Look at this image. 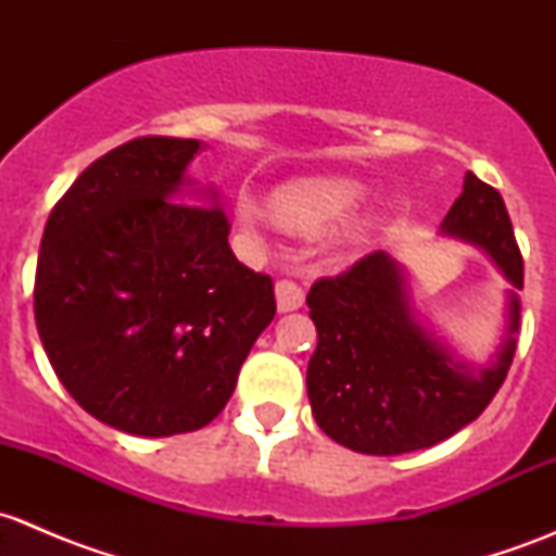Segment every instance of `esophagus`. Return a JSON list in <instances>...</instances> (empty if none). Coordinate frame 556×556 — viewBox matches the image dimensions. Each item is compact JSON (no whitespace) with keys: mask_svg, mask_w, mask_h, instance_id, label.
Returning <instances> with one entry per match:
<instances>
[{"mask_svg":"<svg viewBox=\"0 0 556 556\" xmlns=\"http://www.w3.org/2000/svg\"><path fill=\"white\" fill-rule=\"evenodd\" d=\"M274 295H277V309L279 312H295L304 306V288L290 279H279L274 285Z\"/></svg>","mask_w":556,"mask_h":556,"instance_id":"34e87169","label":"esophagus"}]
</instances>
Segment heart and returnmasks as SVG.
Wrapping results in <instances>:
<instances>
[{
  "mask_svg": "<svg viewBox=\"0 0 556 556\" xmlns=\"http://www.w3.org/2000/svg\"><path fill=\"white\" fill-rule=\"evenodd\" d=\"M366 185L352 177H304L282 185L271 193V217L282 231L295 237H319L344 217H350L366 201ZM239 220L255 231L261 226V212L252 201L239 204ZM357 233L352 231L350 239Z\"/></svg>",
  "mask_w": 556,
  "mask_h": 556,
  "instance_id": "heart-1",
  "label": "heart"
}]
</instances>
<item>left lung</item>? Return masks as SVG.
Segmentation results:
<instances>
[{
  "mask_svg": "<svg viewBox=\"0 0 556 556\" xmlns=\"http://www.w3.org/2000/svg\"><path fill=\"white\" fill-rule=\"evenodd\" d=\"M441 233L481 247L514 285L503 344L484 368L457 361L417 319L406 271L384 250L317 279L306 295L317 328L306 390L323 433L346 450H428L473 422L511 368L525 266L503 195L468 172Z\"/></svg>",
  "mask_w": 556,
  "mask_h": 556,
  "instance_id": "1",
  "label": "left lung"
}]
</instances>
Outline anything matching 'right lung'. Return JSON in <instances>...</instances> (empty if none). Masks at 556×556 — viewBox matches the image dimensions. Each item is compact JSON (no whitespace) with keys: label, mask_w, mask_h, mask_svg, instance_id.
<instances>
[{"label":"right lung","mask_w":556,"mask_h":556,"mask_svg":"<svg viewBox=\"0 0 556 556\" xmlns=\"http://www.w3.org/2000/svg\"><path fill=\"white\" fill-rule=\"evenodd\" d=\"M199 150V139L174 137L110 150L61 195L42 233L35 319L50 366L91 417L123 433L210 425L277 312L271 277L233 255L217 193L185 190Z\"/></svg>","instance_id":"obj_1"}]
</instances>
